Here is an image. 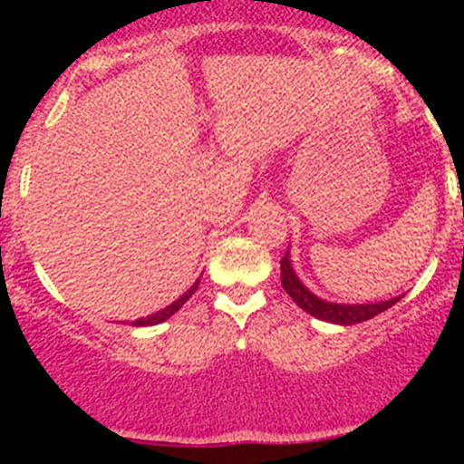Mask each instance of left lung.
<instances>
[{
  "label": "left lung",
  "instance_id": "8db88e82",
  "mask_svg": "<svg viewBox=\"0 0 464 464\" xmlns=\"http://www.w3.org/2000/svg\"><path fill=\"white\" fill-rule=\"evenodd\" d=\"M280 283H283L285 292L292 296V301L296 303L301 310H305L307 314L316 316V319L327 321V323H336V325H354V323H363L372 316L382 314L383 310L395 305L401 296L391 298V301H382V303H372V305H339V303H327L321 301L319 296L310 292L301 280L296 278L292 269V262H289V254L283 256L280 260Z\"/></svg>",
  "mask_w": 464,
  "mask_h": 464
}]
</instances>
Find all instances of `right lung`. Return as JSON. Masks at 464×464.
<instances>
[{"label":"right lung","mask_w":464,"mask_h":464,"mask_svg":"<svg viewBox=\"0 0 464 464\" xmlns=\"http://www.w3.org/2000/svg\"><path fill=\"white\" fill-rule=\"evenodd\" d=\"M198 285L199 283H195L193 287L188 289V292L184 294V296L181 298H177L175 303H172V305H168L166 310H161V312H157V314H152V316H148V319H139V321H134V325H157V323H161V321H166V319H170L172 314H175V312H179L181 307H184V303L188 301L190 296H193L195 292H198Z\"/></svg>","instance_id":"obj_1"}]
</instances>
